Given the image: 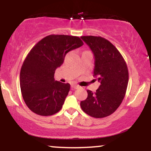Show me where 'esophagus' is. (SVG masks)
<instances>
[{
    "mask_svg": "<svg viewBox=\"0 0 151 151\" xmlns=\"http://www.w3.org/2000/svg\"><path fill=\"white\" fill-rule=\"evenodd\" d=\"M80 87L79 85H76V84H73V85H72V89H79V88Z\"/></svg>",
    "mask_w": 151,
    "mask_h": 151,
    "instance_id": "obj_1",
    "label": "esophagus"
}]
</instances>
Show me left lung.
<instances>
[{
	"mask_svg": "<svg viewBox=\"0 0 151 151\" xmlns=\"http://www.w3.org/2000/svg\"><path fill=\"white\" fill-rule=\"evenodd\" d=\"M94 56L93 76L100 82L96 92L87 90V98L80 103L86 114L104 118L119 108L125 96L129 71L124 58L113 44L97 36H81Z\"/></svg>",
	"mask_w": 151,
	"mask_h": 151,
	"instance_id": "obj_1",
	"label": "left lung"
}]
</instances>
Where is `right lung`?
I'll return each instance as SVG.
<instances>
[{
  "mask_svg": "<svg viewBox=\"0 0 151 151\" xmlns=\"http://www.w3.org/2000/svg\"><path fill=\"white\" fill-rule=\"evenodd\" d=\"M83 44L77 36L50 35L32 48L20 70V85L24 101L32 112L46 116L60 111L70 84L55 81V70L67 52Z\"/></svg>",
  "mask_w": 151,
  "mask_h": 151,
  "instance_id": "add662e5",
  "label": "right lung"
}]
</instances>
